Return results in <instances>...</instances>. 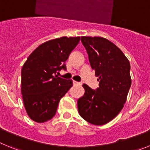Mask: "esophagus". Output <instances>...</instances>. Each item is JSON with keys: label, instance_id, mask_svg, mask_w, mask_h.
<instances>
[{"label": "esophagus", "instance_id": "1", "mask_svg": "<svg viewBox=\"0 0 150 150\" xmlns=\"http://www.w3.org/2000/svg\"><path fill=\"white\" fill-rule=\"evenodd\" d=\"M74 84H75V85H81V83H78V82H76V81H74Z\"/></svg>", "mask_w": 150, "mask_h": 150}]
</instances>
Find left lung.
<instances>
[{"mask_svg": "<svg viewBox=\"0 0 150 150\" xmlns=\"http://www.w3.org/2000/svg\"><path fill=\"white\" fill-rule=\"evenodd\" d=\"M90 65L98 76L99 87L83 84L85 94L78 99V111L86 121L102 125L120 113L132 85L128 59L117 46L100 37H82Z\"/></svg>", "mask_w": 150, "mask_h": 150, "instance_id": "8db88e82", "label": "left lung"}]
</instances>
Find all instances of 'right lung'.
<instances>
[{"label":"right lung","instance_id":"right-lung-1","mask_svg":"<svg viewBox=\"0 0 150 150\" xmlns=\"http://www.w3.org/2000/svg\"><path fill=\"white\" fill-rule=\"evenodd\" d=\"M80 38L62 37L40 45L22 68L21 92L29 117L38 123L51 120L61 98L73 86L71 79L56 75L66 70L65 62Z\"/></svg>","mask_w":150,"mask_h":150}]
</instances>
